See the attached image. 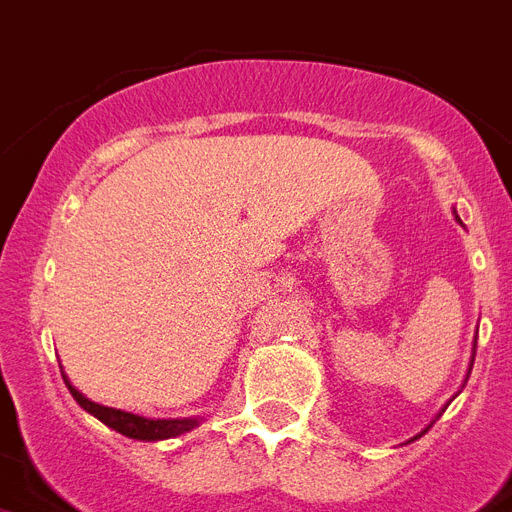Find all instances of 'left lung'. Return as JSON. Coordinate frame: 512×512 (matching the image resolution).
Here are the masks:
<instances>
[{
	"mask_svg": "<svg viewBox=\"0 0 512 512\" xmlns=\"http://www.w3.org/2000/svg\"><path fill=\"white\" fill-rule=\"evenodd\" d=\"M458 220H460V218H458Z\"/></svg>",
	"mask_w": 512,
	"mask_h": 512,
	"instance_id": "left-lung-1",
	"label": "left lung"
}]
</instances>
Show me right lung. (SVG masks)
I'll use <instances>...</instances> for the list:
<instances>
[{"label": "right lung", "mask_w": 512, "mask_h": 512, "mask_svg": "<svg viewBox=\"0 0 512 512\" xmlns=\"http://www.w3.org/2000/svg\"><path fill=\"white\" fill-rule=\"evenodd\" d=\"M62 378H65V386H68L70 394H73V400H76L86 413H91L94 418H99V421L105 423V426L115 429L118 434L128 436V439L160 442V439H173V436L178 434H186V431H191L199 423V418H162V421L157 418L155 421V418H144V415L126 413V410L97 405V402H91L89 397H83L76 386L70 384L68 376H62Z\"/></svg>", "instance_id": "obj_1"}]
</instances>
